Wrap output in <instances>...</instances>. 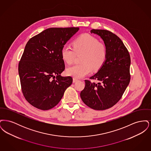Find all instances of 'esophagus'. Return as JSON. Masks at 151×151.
Here are the masks:
<instances>
[{"label": "esophagus", "instance_id": "esophagus-1", "mask_svg": "<svg viewBox=\"0 0 151 151\" xmlns=\"http://www.w3.org/2000/svg\"><path fill=\"white\" fill-rule=\"evenodd\" d=\"M78 81V79H76L75 78H73V83H75V82H76Z\"/></svg>", "mask_w": 151, "mask_h": 151}]
</instances>
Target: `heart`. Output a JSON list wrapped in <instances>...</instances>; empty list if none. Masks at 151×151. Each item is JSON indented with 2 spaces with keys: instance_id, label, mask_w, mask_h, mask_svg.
<instances>
[{
  "instance_id": "b5f03b06",
  "label": "heart",
  "mask_w": 151,
  "mask_h": 151,
  "mask_svg": "<svg viewBox=\"0 0 151 151\" xmlns=\"http://www.w3.org/2000/svg\"><path fill=\"white\" fill-rule=\"evenodd\" d=\"M73 47L65 45L60 51L63 60L68 65L73 62L76 54L83 53L81 63L67 69L66 73L69 76L77 79L84 78L92 73L93 69L95 71L100 69L106 62L108 54L106 46L91 35H80L73 41Z\"/></svg>"
}]
</instances>
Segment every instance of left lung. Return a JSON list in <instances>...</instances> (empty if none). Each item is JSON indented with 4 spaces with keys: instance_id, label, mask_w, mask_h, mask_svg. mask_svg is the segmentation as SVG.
Returning <instances> with one entry per match:
<instances>
[{
    "instance_id": "obj_1",
    "label": "left lung",
    "mask_w": 151,
    "mask_h": 151,
    "mask_svg": "<svg viewBox=\"0 0 151 151\" xmlns=\"http://www.w3.org/2000/svg\"><path fill=\"white\" fill-rule=\"evenodd\" d=\"M91 33L100 36L104 41L108 51L107 58L99 72L89 78L98 83L86 80L80 97L88 107L104 110L120 100L129 84L131 59L127 49L115 34L103 29H92Z\"/></svg>"
}]
</instances>
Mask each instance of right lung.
<instances>
[{
	"label": "right lung",
	"instance_id": "obj_1",
	"mask_svg": "<svg viewBox=\"0 0 151 151\" xmlns=\"http://www.w3.org/2000/svg\"><path fill=\"white\" fill-rule=\"evenodd\" d=\"M79 29L48 28L32 37L26 44L18 70L22 92L33 106L42 110L54 108L71 85L72 77L60 75L65 69L60 51Z\"/></svg>",
	"mask_w": 151,
	"mask_h": 151
}]
</instances>
